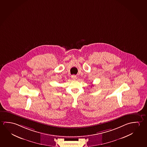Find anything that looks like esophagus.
I'll use <instances>...</instances> for the list:
<instances>
[{"label": "esophagus", "instance_id": "esophagus-1", "mask_svg": "<svg viewBox=\"0 0 147 147\" xmlns=\"http://www.w3.org/2000/svg\"><path fill=\"white\" fill-rule=\"evenodd\" d=\"M71 77L73 80H76L77 79V76L76 75H72Z\"/></svg>", "mask_w": 147, "mask_h": 147}]
</instances>
